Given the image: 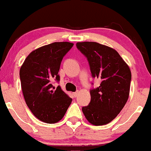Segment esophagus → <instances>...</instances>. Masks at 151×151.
Wrapping results in <instances>:
<instances>
[{
  "label": "esophagus",
  "mask_w": 151,
  "mask_h": 151,
  "mask_svg": "<svg viewBox=\"0 0 151 151\" xmlns=\"http://www.w3.org/2000/svg\"><path fill=\"white\" fill-rule=\"evenodd\" d=\"M78 91L73 93V96H74V97H77V96H78Z\"/></svg>",
  "instance_id": "esophagus-1"
}]
</instances>
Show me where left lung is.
<instances>
[{
	"label": "left lung",
	"instance_id": "1",
	"mask_svg": "<svg viewBox=\"0 0 151 151\" xmlns=\"http://www.w3.org/2000/svg\"><path fill=\"white\" fill-rule=\"evenodd\" d=\"M76 47L87 58L93 78L101 80L90 90L89 105L82 107L87 121L96 126L113 121L129 97L131 72L127 63L114 49L97 42H78Z\"/></svg>",
	"mask_w": 151,
	"mask_h": 151
}]
</instances>
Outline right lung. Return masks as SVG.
<instances>
[{"label":"right lung","mask_w":151,"mask_h":151,"mask_svg":"<svg viewBox=\"0 0 151 151\" xmlns=\"http://www.w3.org/2000/svg\"><path fill=\"white\" fill-rule=\"evenodd\" d=\"M73 43L54 42L33 50L24 60L20 69L21 89L26 104L34 116L48 124H54L65 115L72 102L52 80L59 81L61 62Z\"/></svg>","instance_id":"add662e5"}]
</instances>
